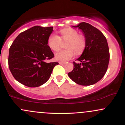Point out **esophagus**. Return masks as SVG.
<instances>
[{"label":"esophagus","mask_w":125,"mask_h":125,"mask_svg":"<svg viewBox=\"0 0 125 125\" xmlns=\"http://www.w3.org/2000/svg\"><path fill=\"white\" fill-rule=\"evenodd\" d=\"M59 63L60 64H62V65H63V64H65L66 63L64 62H59Z\"/></svg>","instance_id":"34e87169"}]
</instances>
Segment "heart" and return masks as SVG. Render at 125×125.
<instances>
[{
  "label": "heart",
  "instance_id": "obj_1",
  "mask_svg": "<svg viewBox=\"0 0 125 125\" xmlns=\"http://www.w3.org/2000/svg\"><path fill=\"white\" fill-rule=\"evenodd\" d=\"M60 38L56 34L53 33L49 37L48 44L52 51H57L61 47L62 41H68L66 44L67 49L61 50L56 53L54 58L57 61L65 62L71 59L74 55L82 53L86 45V40L82 35H79L76 30L66 28L60 31Z\"/></svg>",
  "mask_w": 125,
  "mask_h": 125
}]
</instances>
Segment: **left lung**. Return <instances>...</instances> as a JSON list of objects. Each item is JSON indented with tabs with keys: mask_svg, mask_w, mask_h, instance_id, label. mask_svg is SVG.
I'll use <instances>...</instances> for the list:
<instances>
[{
	"mask_svg": "<svg viewBox=\"0 0 125 125\" xmlns=\"http://www.w3.org/2000/svg\"><path fill=\"white\" fill-rule=\"evenodd\" d=\"M73 28L81 30L86 40L85 48L77 61L73 62V69L68 73L76 83L89 86L104 76L109 62V49L104 34L89 23L82 22Z\"/></svg>",
	"mask_w": 125,
	"mask_h": 125,
	"instance_id": "left-lung-1",
	"label": "left lung"
}]
</instances>
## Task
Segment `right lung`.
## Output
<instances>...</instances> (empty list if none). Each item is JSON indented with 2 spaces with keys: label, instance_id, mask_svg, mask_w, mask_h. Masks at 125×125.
Wrapping results in <instances>:
<instances>
[{
  "label": "right lung",
  "instance_id": "add662e5",
  "mask_svg": "<svg viewBox=\"0 0 125 125\" xmlns=\"http://www.w3.org/2000/svg\"><path fill=\"white\" fill-rule=\"evenodd\" d=\"M53 27L35 26L21 33L9 49V67L15 79L31 87L45 83L58 62L46 63L54 57L48 45Z\"/></svg>",
  "mask_w": 125,
  "mask_h": 125
}]
</instances>
